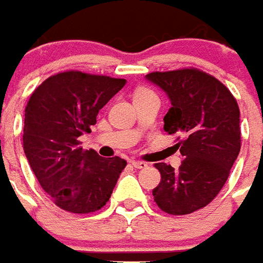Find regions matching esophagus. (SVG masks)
Instances as JSON below:
<instances>
[{"instance_id": "esophagus-1", "label": "esophagus", "mask_w": 263, "mask_h": 263, "mask_svg": "<svg viewBox=\"0 0 263 263\" xmlns=\"http://www.w3.org/2000/svg\"><path fill=\"white\" fill-rule=\"evenodd\" d=\"M131 165L137 169H145L148 167V163L146 162H141V160H131Z\"/></svg>"}]
</instances>
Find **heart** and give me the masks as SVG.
I'll return each mask as SVG.
<instances>
[{
	"mask_svg": "<svg viewBox=\"0 0 263 263\" xmlns=\"http://www.w3.org/2000/svg\"><path fill=\"white\" fill-rule=\"evenodd\" d=\"M142 91H143V90H142ZM139 92H141V91H139Z\"/></svg>",
	"mask_w": 263,
	"mask_h": 263,
	"instance_id": "b5f03b06",
	"label": "heart"
}]
</instances>
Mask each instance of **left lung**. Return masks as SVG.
<instances>
[{
    "instance_id": "8db88e82",
    "label": "left lung",
    "mask_w": 263,
    "mask_h": 263,
    "mask_svg": "<svg viewBox=\"0 0 263 263\" xmlns=\"http://www.w3.org/2000/svg\"><path fill=\"white\" fill-rule=\"evenodd\" d=\"M145 79L171 101L163 129L184 137L176 145L179 169L155 165L162 180L152 194L165 213L190 214L214 200L230 176L241 149L239 108L221 81L200 70L155 71Z\"/></svg>"
}]
</instances>
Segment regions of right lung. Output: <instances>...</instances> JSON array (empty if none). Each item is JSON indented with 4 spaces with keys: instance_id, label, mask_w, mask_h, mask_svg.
<instances>
[{
    "instance_id": "1",
    "label": "right lung",
    "mask_w": 263,
    "mask_h": 263,
    "mask_svg": "<svg viewBox=\"0 0 263 263\" xmlns=\"http://www.w3.org/2000/svg\"><path fill=\"white\" fill-rule=\"evenodd\" d=\"M126 84L124 79L65 71L43 81L25 108L24 151L32 172L60 209L87 214L111 197L126 162L83 151L98 111Z\"/></svg>"
}]
</instances>
